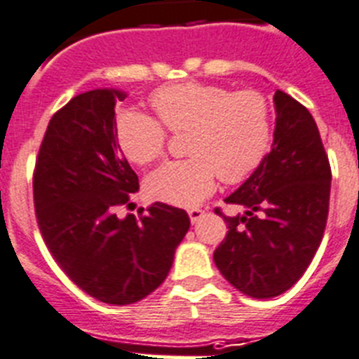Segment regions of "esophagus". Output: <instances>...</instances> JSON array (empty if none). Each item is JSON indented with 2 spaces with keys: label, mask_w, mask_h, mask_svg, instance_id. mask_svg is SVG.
<instances>
[{
  "label": "esophagus",
  "mask_w": 359,
  "mask_h": 359,
  "mask_svg": "<svg viewBox=\"0 0 359 359\" xmlns=\"http://www.w3.org/2000/svg\"><path fill=\"white\" fill-rule=\"evenodd\" d=\"M203 215H205V211H201V209H191L189 211V218H191L192 224H198L203 218Z\"/></svg>",
  "instance_id": "esophagus-1"
}]
</instances>
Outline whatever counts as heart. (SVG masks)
I'll use <instances>...</instances> for the list:
<instances>
[{
	"mask_svg": "<svg viewBox=\"0 0 359 359\" xmlns=\"http://www.w3.org/2000/svg\"><path fill=\"white\" fill-rule=\"evenodd\" d=\"M161 124L185 132L182 161H168L147 180L148 194L170 205L194 207L212 194L218 176L242 182L264 159L271 143V108L259 91H233L218 86L183 82L165 86L150 97ZM158 121L139 109L115 115V139L135 165H150L165 154L167 133Z\"/></svg>",
	"mask_w": 359,
	"mask_h": 359,
	"instance_id": "1",
	"label": "heart"
}]
</instances>
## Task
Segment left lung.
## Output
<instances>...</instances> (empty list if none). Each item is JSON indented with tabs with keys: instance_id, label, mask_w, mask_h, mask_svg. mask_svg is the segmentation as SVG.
Returning <instances> with one entry per match:
<instances>
[{
	"instance_id": "obj_1",
	"label": "left lung",
	"mask_w": 359,
	"mask_h": 359,
	"mask_svg": "<svg viewBox=\"0 0 359 359\" xmlns=\"http://www.w3.org/2000/svg\"><path fill=\"white\" fill-rule=\"evenodd\" d=\"M273 106L271 150L226 198L244 212L222 215L229 231L215 251L220 273L255 299L277 297L303 277L325 233L332 182L312 114L280 90Z\"/></svg>"
}]
</instances>
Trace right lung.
<instances>
[{
    "mask_svg": "<svg viewBox=\"0 0 359 359\" xmlns=\"http://www.w3.org/2000/svg\"><path fill=\"white\" fill-rule=\"evenodd\" d=\"M115 88L86 91L58 109L34 168V209L56 264L80 290L108 304H132L158 288L191 220L156 201L147 215L115 209L139 191L137 174L115 139Z\"/></svg>",
    "mask_w": 359,
    "mask_h": 359,
    "instance_id": "obj_1",
    "label": "right lung"
}]
</instances>
